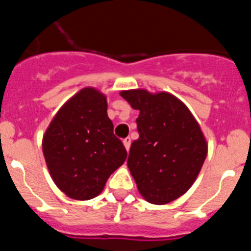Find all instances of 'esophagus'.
Wrapping results in <instances>:
<instances>
[{
	"mask_svg": "<svg viewBox=\"0 0 251 251\" xmlns=\"http://www.w3.org/2000/svg\"><path fill=\"white\" fill-rule=\"evenodd\" d=\"M123 145H124V147H126V150L129 151V148H130V138H129V137H127V138L123 139Z\"/></svg>",
	"mask_w": 251,
	"mask_h": 251,
	"instance_id": "esophagus-1",
	"label": "esophagus"
}]
</instances>
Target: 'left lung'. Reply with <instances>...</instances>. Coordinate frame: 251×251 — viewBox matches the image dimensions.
I'll return each instance as SVG.
<instances>
[{
  "label": "left lung",
  "instance_id": "obj_1",
  "mask_svg": "<svg viewBox=\"0 0 251 251\" xmlns=\"http://www.w3.org/2000/svg\"><path fill=\"white\" fill-rule=\"evenodd\" d=\"M139 110V138L130 146L127 165L141 196L165 205L190 190L207 156V142L186 104L167 92L122 90Z\"/></svg>",
  "mask_w": 251,
  "mask_h": 251
}]
</instances>
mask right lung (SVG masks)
Returning a JSON list of instances; mask_svg holds the SVG:
<instances>
[{"label":"right lung","instance_id":"obj_1","mask_svg":"<svg viewBox=\"0 0 251 251\" xmlns=\"http://www.w3.org/2000/svg\"><path fill=\"white\" fill-rule=\"evenodd\" d=\"M106 97L93 86L74 94L57 110L43 137L46 166L55 185L74 200H90L127 158L113 134Z\"/></svg>","mask_w":251,"mask_h":251}]
</instances>
